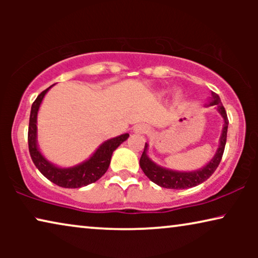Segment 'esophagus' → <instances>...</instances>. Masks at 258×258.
Masks as SVG:
<instances>
[{
  "label": "esophagus",
  "instance_id": "obj_1",
  "mask_svg": "<svg viewBox=\"0 0 258 258\" xmlns=\"http://www.w3.org/2000/svg\"><path fill=\"white\" fill-rule=\"evenodd\" d=\"M134 132L137 133V134H147L148 132H149V126H148L147 124H137L135 128H134Z\"/></svg>",
  "mask_w": 258,
  "mask_h": 258
}]
</instances>
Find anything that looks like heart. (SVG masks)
<instances>
[{"label":"heart","mask_w":258,"mask_h":258,"mask_svg":"<svg viewBox=\"0 0 258 258\" xmlns=\"http://www.w3.org/2000/svg\"><path fill=\"white\" fill-rule=\"evenodd\" d=\"M175 98L177 101L181 100V98H182V93H181V91H176V93H175Z\"/></svg>","instance_id":"b5f03b06"}]
</instances>
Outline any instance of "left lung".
Listing matches in <instances>:
<instances>
[{
    "instance_id": "1",
    "label": "left lung",
    "mask_w": 258,
    "mask_h": 258,
    "mask_svg": "<svg viewBox=\"0 0 258 258\" xmlns=\"http://www.w3.org/2000/svg\"><path fill=\"white\" fill-rule=\"evenodd\" d=\"M215 105L217 111L220 112L222 117H223V130H222L221 137H220V146L217 148L216 154L211 158V161L203 168L199 169L195 171H175L170 170V169L160 167L155 162H153L147 155L148 144L146 143L144 146V150L142 156L140 158V165L144 174L151 182L156 183L157 185L162 186V188L167 189H189L192 186H196L207 181L211 175L216 170L218 164L223 156L225 142H227V133H228V116L227 111L222 104L221 98L216 93L211 91V100L210 103L207 104V107H211Z\"/></svg>"
}]
</instances>
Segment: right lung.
<instances>
[{"instance_id": "add662e5", "label": "right lung", "mask_w": 258, "mask_h": 258, "mask_svg": "<svg viewBox=\"0 0 258 258\" xmlns=\"http://www.w3.org/2000/svg\"><path fill=\"white\" fill-rule=\"evenodd\" d=\"M52 86L42 91L36 100L34 101L30 110L29 128H28V146H29L30 157L34 164L41 171V174L49 181L55 183L62 188H81L96 182L108 170L110 164L111 155L117 149L119 144L124 142L129 137V134H123L114 139L105 141L97 148L89 160L70 168H59L52 164L41 154L37 146V112L43 100L44 95L48 93Z\"/></svg>"}]
</instances>
